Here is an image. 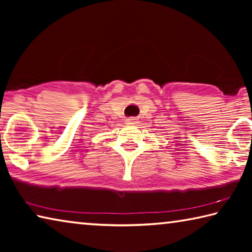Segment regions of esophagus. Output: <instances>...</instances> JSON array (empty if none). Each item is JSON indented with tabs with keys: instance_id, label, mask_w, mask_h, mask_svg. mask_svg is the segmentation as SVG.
Here are the masks:
<instances>
[{
	"instance_id": "obj_1",
	"label": "esophagus",
	"mask_w": 252,
	"mask_h": 252,
	"mask_svg": "<svg viewBox=\"0 0 252 252\" xmlns=\"http://www.w3.org/2000/svg\"><path fill=\"white\" fill-rule=\"evenodd\" d=\"M126 125H135L138 121H136L135 118H129V119H126Z\"/></svg>"
}]
</instances>
